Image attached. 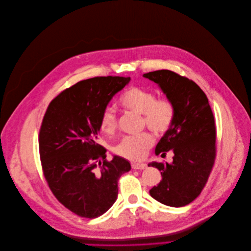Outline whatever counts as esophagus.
Returning a JSON list of instances; mask_svg holds the SVG:
<instances>
[{
	"mask_svg": "<svg viewBox=\"0 0 251 251\" xmlns=\"http://www.w3.org/2000/svg\"><path fill=\"white\" fill-rule=\"evenodd\" d=\"M147 168V165L145 163H132V169L133 170H145Z\"/></svg>",
	"mask_w": 251,
	"mask_h": 251,
	"instance_id": "1",
	"label": "esophagus"
}]
</instances>
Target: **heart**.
I'll return each instance as SVG.
<instances>
[{
    "instance_id": "b5f03b06",
    "label": "heart",
    "mask_w": 251,
    "mask_h": 251,
    "mask_svg": "<svg viewBox=\"0 0 251 251\" xmlns=\"http://www.w3.org/2000/svg\"><path fill=\"white\" fill-rule=\"evenodd\" d=\"M119 103L126 109L142 115V125L162 136L171 129L176 117L175 105L166 97L155 98V94L141 87H132L119 98ZM118 119L112 108H106L100 118V127L106 134L114 133ZM153 145V138L149 133L126 136L114 146L115 154L129 160H140Z\"/></svg>"
}]
</instances>
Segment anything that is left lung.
Listing matches in <instances>:
<instances>
[{
    "mask_svg": "<svg viewBox=\"0 0 251 251\" xmlns=\"http://www.w3.org/2000/svg\"><path fill=\"white\" fill-rule=\"evenodd\" d=\"M156 82L175 105L171 129L155 148L156 155L174 152L173 162H153L162 180L150 195L162 204L181 207L195 200L205 187L217 154V127L205 93L195 81L172 70L144 75Z\"/></svg>",
    "mask_w": 251,
    "mask_h": 251,
    "instance_id": "8db88e82",
    "label": "left lung"
}]
</instances>
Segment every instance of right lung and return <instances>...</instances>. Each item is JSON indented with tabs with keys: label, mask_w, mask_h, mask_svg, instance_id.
I'll list each match as a JSON object with an SVG mask.
<instances>
[{
	"label": "right lung",
	"mask_w": 251,
	"mask_h": 251,
	"mask_svg": "<svg viewBox=\"0 0 251 251\" xmlns=\"http://www.w3.org/2000/svg\"><path fill=\"white\" fill-rule=\"evenodd\" d=\"M130 77L96 76L80 80L50 102L39 134L43 174L60 203L78 217L98 218L118 194L117 181L130 171L127 160H107L97 143L100 118Z\"/></svg>",
	"instance_id": "right-lung-1"
}]
</instances>
